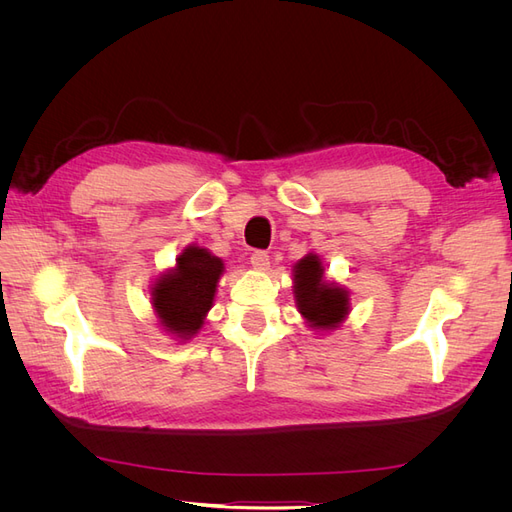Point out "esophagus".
<instances>
[{
	"label": "esophagus",
	"mask_w": 512,
	"mask_h": 512,
	"mask_svg": "<svg viewBox=\"0 0 512 512\" xmlns=\"http://www.w3.org/2000/svg\"><path fill=\"white\" fill-rule=\"evenodd\" d=\"M250 262H252V267L258 269V271H267L269 265H271V262H269V254L262 252V250L254 252L252 258H250Z\"/></svg>",
	"instance_id": "obj_1"
}]
</instances>
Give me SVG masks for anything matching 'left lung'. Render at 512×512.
I'll list each match as a JSON object with an SVG mask.
<instances>
[{"label": "left lung", "instance_id": "obj_1", "mask_svg": "<svg viewBox=\"0 0 512 512\" xmlns=\"http://www.w3.org/2000/svg\"><path fill=\"white\" fill-rule=\"evenodd\" d=\"M322 265L316 254H307L294 265V294L301 316L314 329H333L348 316L344 288L322 280Z\"/></svg>", "mask_w": 512, "mask_h": 512}]
</instances>
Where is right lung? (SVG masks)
I'll return each mask as SVG.
<instances>
[{"label":"right lung","mask_w":512,"mask_h":512,"mask_svg":"<svg viewBox=\"0 0 512 512\" xmlns=\"http://www.w3.org/2000/svg\"><path fill=\"white\" fill-rule=\"evenodd\" d=\"M222 260L200 247H188L177 267L153 284L151 301L162 327L179 337H192L203 327L222 275Z\"/></svg>","instance_id":"obj_1"}]
</instances>
